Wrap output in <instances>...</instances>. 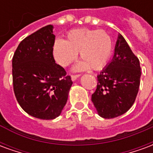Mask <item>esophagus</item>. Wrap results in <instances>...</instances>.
Here are the masks:
<instances>
[{
  "instance_id": "34e87169",
  "label": "esophagus",
  "mask_w": 153,
  "mask_h": 153,
  "mask_svg": "<svg viewBox=\"0 0 153 153\" xmlns=\"http://www.w3.org/2000/svg\"><path fill=\"white\" fill-rule=\"evenodd\" d=\"M79 76L80 74H72V75H71V79L73 80V81H74V80H76Z\"/></svg>"
}]
</instances>
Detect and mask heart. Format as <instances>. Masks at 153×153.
<instances>
[{
    "label": "heart",
    "mask_w": 153,
    "mask_h": 153,
    "mask_svg": "<svg viewBox=\"0 0 153 153\" xmlns=\"http://www.w3.org/2000/svg\"><path fill=\"white\" fill-rule=\"evenodd\" d=\"M112 50V39L106 31L90 28L71 30L65 40L56 38L52 47L55 60L63 67L76 60L79 52L83 60L78 64L77 70H102L109 62Z\"/></svg>",
    "instance_id": "obj_1"
}]
</instances>
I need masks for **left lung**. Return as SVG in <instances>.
Returning <instances> with one entry per match:
<instances>
[{
	"instance_id": "left-lung-1",
	"label": "left lung",
	"mask_w": 153,
	"mask_h": 153,
	"mask_svg": "<svg viewBox=\"0 0 153 153\" xmlns=\"http://www.w3.org/2000/svg\"><path fill=\"white\" fill-rule=\"evenodd\" d=\"M139 60L119 34L112 61L97 75L92 102L100 116L111 119L123 115L133 106L140 85Z\"/></svg>"
}]
</instances>
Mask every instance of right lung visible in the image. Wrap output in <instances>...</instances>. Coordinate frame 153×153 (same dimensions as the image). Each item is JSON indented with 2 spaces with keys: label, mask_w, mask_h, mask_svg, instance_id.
I'll list each match as a JSON object with an SVG mask.
<instances>
[{
  "label": "right lung",
  "mask_w": 153,
  "mask_h": 153,
  "mask_svg": "<svg viewBox=\"0 0 153 153\" xmlns=\"http://www.w3.org/2000/svg\"><path fill=\"white\" fill-rule=\"evenodd\" d=\"M52 29V25H47L25 38L12 59L15 97L25 112L41 120L60 115L73 83L55 61Z\"/></svg>",
  "instance_id": "obj_1"
}]
</instances>
